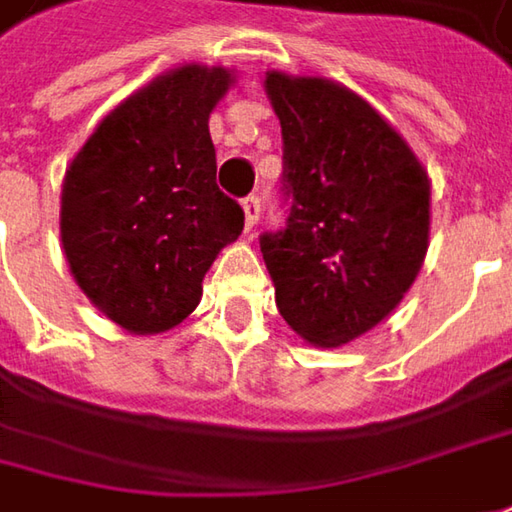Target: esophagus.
Instances as JSON below:
<instances>
[{
    "label": "esophagus",
    "instance_id": "esophagus-1",
    "mask_svg": "<svg viewBox=\"0 0 512 512\" xmlns=\"http://www.w3.org/2000/svg\"><path fill=\"white\" fill-rule=\"evenodd\" d=\"M242 210H244V227H247V230H253V227H256V221H259V210H262V207H259V198H256V195H247V198L242 201Z\"/></svg>",
    "mask_w": 512,
    "mask_h": 512
}]
</instances>
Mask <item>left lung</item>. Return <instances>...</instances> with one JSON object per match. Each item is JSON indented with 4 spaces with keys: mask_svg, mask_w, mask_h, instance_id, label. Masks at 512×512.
I'll list each match as a JSON object with an SVG mask.
<instances>
[{
    "mask_svg": "<svg viewBox=\"0 0 512 512\" xmlns=\"http://www.w3.org/2000/svg\"><path fill=\"white\" fill-rule=\"evenodd\" d=\"M282 123L291 216L262 236L276 308L296 334L340 348L386 320L429 247V175L369 100L328 77L265 74Z\"/></svg>",
    "mask_w": 512,
    "mask_h": 512,
    "instance_id": "1",
    "label": "left lung"
}]
</instances>
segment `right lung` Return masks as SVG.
Returning a JSON list of instances; mask_svg holds the SVG:
<instances>
[{"instance_id": "add662e5", "label": "right lung", "mask_w": 512, "mask_h": 512, "mask_svg": "<svg viewBox=\"0 0 512 512\" xmlns=\"http://www.w3.org/2000/svg\"><path fill=\"white\" fill-rule=\"evenodd\" d=\"M236 83L224 65L184 63L129 94L65 169L60 239L91 305L129 334H164L201 302L242 207L216 187L210 115Z\"/></svg>"}]
</instances>
